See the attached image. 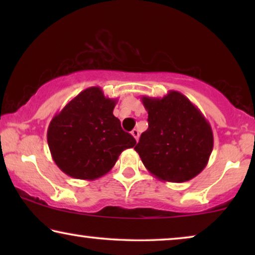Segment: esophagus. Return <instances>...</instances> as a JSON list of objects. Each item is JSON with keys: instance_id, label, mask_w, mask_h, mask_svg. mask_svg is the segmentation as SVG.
Listing matches in <instances>:
<instances>
[{"instance_id": "esophagus-1", "label": "esophagus", "mask_w": 255, "mask_h": 255, "mask_svg": "<svg viewBox=\"0 0 255 255\" xmlns=\"http://www.w3.org/2000/svg\"><path fill=\"white\" fill-rule=\"evenodd\" d=\"M131 134H132V135H133V137H134V139H135V140H137V141H138V139H139V131L137 130V128H134V130H132V132H131Z\"/></svg>"}]
</instances>
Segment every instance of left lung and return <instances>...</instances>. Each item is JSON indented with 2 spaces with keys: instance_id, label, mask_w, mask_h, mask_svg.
<instances>
[{
  "instance_id": "1",
  "label": "left lung",
  "mask_w": 255,
  "mask_h": 255,
  "mask_svg": "<svg viewBox=\"0 0 255 255\" xmlns=\"http://www.w3.org/2000/svg\"><path fill=\"white\" fill-rule=\"evenodd\" d=\"M148 128L134 149L156 179L186 182L205 168L214 148L210 123L183 94L170 90L162 99L142 96Z\"/></svg>"
}]
</instances>
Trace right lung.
I'll use <instances>...</instances> for the list:
<instances>
[{"mask_svg":"<svg viewBox=\"0 0 255 255\" xmlns=\"http://www.w3.org/2000/svg\"><path fill=\"white\" fill-rule=\"evenodd\" d=\"M117 100L90 87L55 114L47 128V142L55 165L68 176L95 180L107 174L127 148L137 144L123 131L113 111Z\"/></svg>","mask_w":255,"mask_h":255,"instance_id":"right-lung-1","label":"right lung"}]
</instances>
